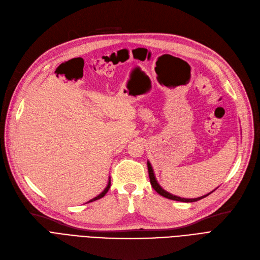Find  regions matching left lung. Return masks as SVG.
I'll return each mask as SVG.
<instances>
[{"mask_svg": "<svg viewBox=\"0 0 260 260\" xmlns=\"http://www.w3.org/2000/svg\"><path fill=\"white\" fill-rule=\"evenodd\" d=\"M148 170H149V177H150V182H151V185H152V187L154 188L160 196H162V197H166V198L171 199V200L182 201V203H194V201H197V200H200V199H203V198L207 197L208 195H210V194L212 193V191H213V190H212V191H211V193H209V194H207V195H205V196H201V197L194 198V199L181 198V197H178V196H175V195H172V194L168 193V191H166L165 189H162V188L160 187V185L157 183V181H156V179H155L154 172H153V169H152V166H151V164H150V161H148Z\"/></svg>", "mask_w": 260, "mask_h": 260, "instance_id": "1", "label": "left lung"}]
</instances>
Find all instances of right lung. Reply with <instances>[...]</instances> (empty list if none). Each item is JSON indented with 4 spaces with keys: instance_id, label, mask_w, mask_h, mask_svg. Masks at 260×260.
<instances>
[{
    "instance_id": "obj_1",
    "label": "right lung",
    "mask_w": 260,
    "mask_h": 260,
    "mask_svg": "<svg viewBox=\"0 0 260 260\" xmlns=\"http://www.w3.org/2000/svg\"><path fill=\"white\" fill-rule=\"evenodd\" d=\"M110 184H111V183H110V180H109V182H108V185L106 186V188H105V189L102 191V193H101L99 196H96L95 198L91 199V200L89 201V203H92V201H95V200H98V199H101V198H103V197H104L106 194H107V191L109 190V188H110Z\"/></svg>"
}]
</instances>
